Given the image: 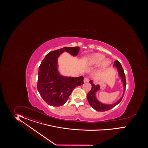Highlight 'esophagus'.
<instances>
[{
    "instance_id": "esophagus-1",
    "label": "esophagus",
    "mask_w": 148,
    "mask_h": 148,
    "mask_svg": "<svg viewBox=\"0 0 148 148\" xmlns=\"http://www.w3.org/2000/svg\"><path fill=\"white\" fill-rule=\"evenodd\" d=\"M84 82H87L89 81V79L87 77H85L84 79Z\"/></svg>"
}]
</instances>
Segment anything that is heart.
<instances>
[{
  "label": "heart",
  "instance_id": "1",
  "mask_svg": "<svg viewBox=\"0 0 148 148\" xmlns=\"http://www.w3.org/2000/svg\"><path fill=\"white\" fill-rule=\"evenodd\" d=\"M105 59V56L103 54L100 53H96L91 55L90 58H87L86 62L88 65H98L101 62V68L104 69L108 67V65L110 64L111 61L108 59Z\"/></svg>",
  "mask_w": 148,
  "mask_h": 148
}]
</instances>
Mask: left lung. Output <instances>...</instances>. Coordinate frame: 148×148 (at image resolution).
Returning a JSON list of instances; mask_svg holds the SVG:
<instances>
[{"label":"left lung","instance_id":"left-lung-1","mask_svg":"<svg viewBox=\"0 0 148 148\" xmlns=\"http://www.w3.org/2000/svg\"><path fill=\"white\" fill-rule=\"evenodd\" d=\"M114 66H116L118 69V71L119 72V75L121 77V80L123 82V85L124 86V92L125 90L126 85V82L125 75V73L124 72V70L123 69V67L121 66V63L119 62L118 61H115L114 62ZM90 83L92 85V88L90 92H88V93L87 95V98L88 101L90 103V106L93 108H94L95 110L97 111H100V112H103V111H106L110 109H111L112 108H114V106H116V105H118V103H120L121 101L122 100L123 98L120 99L116 103L112 105H106V104H103L101 103H100V101H99L95 97V92L99 90L100 87L99 85H95L94 84H93L92 81L90 80Z\"/></svg>","mask_w":148,"mask_h":148}]
</instances>
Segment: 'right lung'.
<instances>
[{"instance_id":"1","label":"right lung","mask_w":148,"mask_h":148,"mask_svg":"<svg viewBox=\"0 0 148 148\" xmlns=\"http://www.w3.org/2000/svg\"><path fill=\"white\" fill-rule=\"evenodd\" d=\"M79 47H64L50 51L46 55L40 63L38 73L37 90L41 97L47 104L60 106L66 103L73 90L82 85L84 77H63L58 72V58L63 51L76 56Z\"/></svg>"}]
</instances>
